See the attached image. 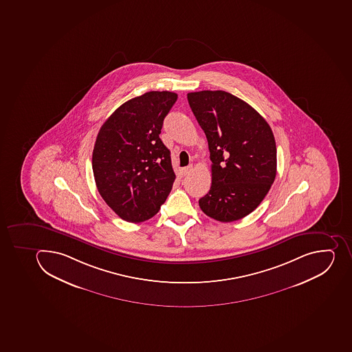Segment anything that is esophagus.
I'll return each mask as SVG.
<instances>
[{
  "instance_id": "1",
  "label": "esophagus",
  "mask_w": 352,
  "mask_h": 352,
  "mask_svg": "<svg viewBox=\"0 0 352 352\" xmlns=\"http://www.w3.org/2000/svg\"><path fill=\"white\" fill-rule=\"evenodd\" d=\"M192 168V166H187V167H185V168H183V170H182V175H183V176H187V175L190 174Z\"/></svg>"
}]
</instances>
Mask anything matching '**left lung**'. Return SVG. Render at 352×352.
I'll list each match as a JSON object with an SVG mask.
<instances>
[{
    "instance_id": "left-lung-1",
    "label": "left lung",
    "mask_w": 352,
    "mask_h": 352,
    "mask_svg": "<svg viewBox=\"0 0 352 352\" xmlns=\"http://www.w3.org/2000/svg\"><path fill=\"white\" fill-rule=\"evenodd\" d=\"M205 132L212 162V185L199 208L220 222L250 214L275 181L277 149L266 120L241 98L224 91L187 94Z\"/></svg>"
}]
</instances>
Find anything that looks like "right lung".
Listing matches in <instances>:
<instances>
[{
	"label": "right lung",
	"instance_id": "1",
	"mask_svg": "<svg viewBox=\"0 0 352 352\" xmlns=\"http://www.w3.org/2000/svg\"><path fill=\"white\" fill-rule=\"evenodd\" d=\"M176 93L153 91L118 107L98 131L92 167L98 192L122 220L139 223L157 214L175 176L170 151L160 138Z\"/></svg>",
	"mask_w": 352,
	"mask_h": 352
}]
</instances>
